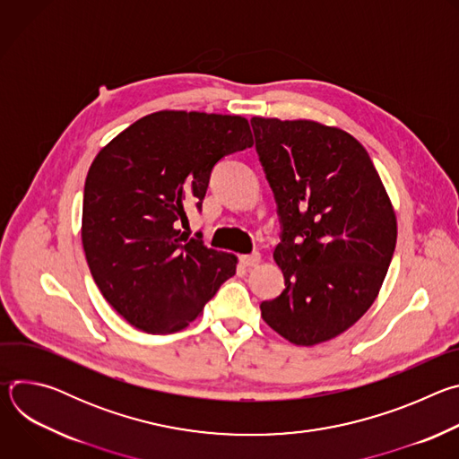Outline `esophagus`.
<instances>
[{
	"label": "esophagus",
	"instance_id": "1",
	"mask_svg": "<svg viewBox=\"0 0 459 459\" xmlns=\"http://www.w3.org/2000/svg\"><path fill=\"white\" fill-rule=\"evenodd\" d=\"M239 261H241V265H243V267L252 269V267H255V265L259 264V261H261V255H259V252H252V254L241 255V257H239Z\"/></svg>",
	"mask_w": 459,
	"mask_h": 459
}]
</instances>
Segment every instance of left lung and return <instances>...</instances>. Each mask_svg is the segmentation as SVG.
I'll use <instances>...</instances> for the list:
<instances>
[{
	"label": "left lung",
	"instance_id": "left-lung-1",
	"mask_svg": "<svg viewBox=\"0 0 459 459\" xmlns=\"http://www.w3.org/2000/svg\"><path fill=\"white\" fill-rule=\"evenodd\" d=\"M274 192L285 290L259 305L294 345L333 340L374 303L396 248V214L379 174L349 133L310 119L252 117Z\"/></svg>",
	"mask_w": 459,
	"mask_h": 459
}]
</instances>
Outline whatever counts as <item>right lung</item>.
<instances>
[{
	"mask_svg": "<svg viewBox=\"0 0 459 459\" xmlns=\"http://www.w3.org/2000/svg\"><path fill=\"white\" fill-rule=\"evenodd\" d=\"M241 116L160 110L125 128L94 158L83 192L82 241L112 308L149 334L204 312L238 257L186 239V209L202 211L214 165L252 147Z\"/></svg>",
	"mask_w": 459,
	"mask_h": 459,
	"instance_id": "1",
	"label": "right lung"
}]
</instances>
